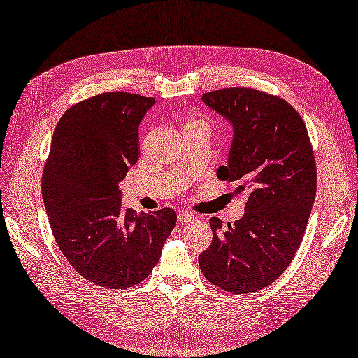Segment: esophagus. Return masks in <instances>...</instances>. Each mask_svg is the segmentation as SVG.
<instances>
[{
	"mask_svg": "<svg viewBox=\"0 0 358 358\" xmlns=\"http://www.w3.org/2000/svg\"><path fill=\"white\" fill-rule=\"evenodd\" d=\"M178 222L180 223H187V222H192V220L195 218L194 217V214L192 212H189V210H181V212H178Z\"/></svg>",
	"mask_w": 358,
	"mask_h": 358,
	"instance_id": "34e87169",
	"label": "esophagus"
}]
</instances>
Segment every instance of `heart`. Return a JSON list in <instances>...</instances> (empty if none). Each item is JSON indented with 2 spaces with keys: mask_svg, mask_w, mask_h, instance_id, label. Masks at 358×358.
Returning a JSON list of instances; mask_svg holds the SVG:
<instances>
[{
  "mask_svg": "<svg viewBox=\"0 0 358 358\" xmlns=\"http://www.w3.org/2000/svg\"><path fill=\"white\" fill-rule=\"evenodd\" d=\"M195 121H201V120H199V118H192V120H189L187 123H195Z\"/></svg>",
  "mask_w": 358,
  "mask_h": 358,
  "instance_id": "b5f03b06",
  "label": "heart"
}]
</instances>
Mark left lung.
<instances>
[{
  "label": "left lung",
  "mask_w": 358,
  "mask_h": 358,
  "mask_svg": "<svg viewBox=\"0 0 358 358\" xmlns=\"http://www.w3.org/2000/svg\"><path fill=\"white\" fill-rule=\"evenodd\" d=\"M234 126L229 163L217 177L246 192L245 215L234 224L210 218V246L199 255L203 275L232 294L273 283L299 249L317 192V166L305 121L277 95L252 87L203 94Z\"/></svg>",
  "instance_id": "left-lung-1"
}]
</instances>
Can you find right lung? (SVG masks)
<instances>
[{"label": "right lung", "mask_w": 358, "mask_h": 358, "mask_svg": "<svg viewBox=\"0 0 358 358\" xmlns=\"http://www.w3.org/2000/svg\"><path fill=\"white\" fill-rule=\"evenodd\" d=\"M154 103L104 92L71 106L53 132L41 181L52 234L72 268L100 287L141 283L177 224L171 208H121L118 185L138 159V126Z\"/></svg>", "instance_id": "add662e5"}]
</instances>
